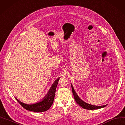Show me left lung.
I'll return each instance as SVG.
<instances>
[{"label": "left lung", "mask_w": 125, "mask_h": 125, "mask_svg": "<svg viewBox=\"0 0 125 125\" xmlns=\"http://www.w3.org/2000/svg\"><path fill=\"white\" fill-rule=\"evenodd\" d=\"M71 86H72V92L73 93V95L74 98H75V101L80 107L83 108V109H88V110L98 109L100 108H104L107 106V104H105V105H104V106H95V105H92V104H87V103L85 102L84 101H83V100H82L78 96V95H77V93H76L75 90V89H74L72 83H71Z\"/></svg>", "instance_id": "obj_1"}]
</instances>
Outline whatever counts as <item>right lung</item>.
<instances>
[{
	"label": "right lung",
	"mask_w": 125,
	"mask_h": 125,
	"mask_svg": "<svg viewBox=\"0 0 125 125\" xmlns=\"http://www.w3.org/2000/svg\"><path fill=\"white\" fill-rule=\"evenodd\" d=\"M60 78V77L55 81L49 89L48 93L39 102L35 103L34 104H27L21 102L16 97L15 98L17 100V102L26 110L37 113L46 112V111L50 108L52 104H53L55 95L56 89Z\"/></svg>",
	"instance_id": "add662e5"
}]
</instances>
